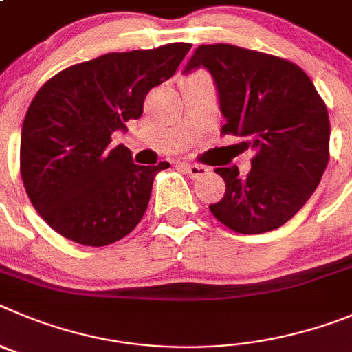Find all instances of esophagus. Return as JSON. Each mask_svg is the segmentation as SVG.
<instances>
[{
  "instance_id": "obj_1",
  "label": "esophagus",
  "mask_w": 352,
  "mask_h": 352,
  "mask_svg": "<svg viewBox=\"0 0 352 352\" xmlns=\"http://www.w3.org/2000/svg\"><path fill=\"white\" fill-rule=\"evenodd\" d=\"M180 166H182L186 172L189 173V175L192 177V179H198V177H204L205 173L208 172L207 166H204V164H196V163H180Z\"/></svg>"
}]
</instances>
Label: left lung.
Masks as SVG:
<instances>
[{
  "instance_id": "obj_1",
  "label": "left lung",
  "mask_w": 352,
  "mask_h": 352,
  "mask_svg": "<svg viewBox=\"0 0 352 352\" xmlns=\"http://www.w3.org/2000/svg\"><path fill=\"white\" fill-rule=\"evenodd\" d=\"M207 68L226 119L221 133L254 148L251 172L217 168L223 199L208 205L217 221L242 235L277 230L321 182L330 160V121L309 75L287 59L228 43L199 45L184 74Z\"/></svg>"
}]
</instances>
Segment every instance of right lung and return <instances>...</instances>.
<instances>
[{"instance_id": "1", "label": "right lung", "mask_w": 352, "mask_h": 352, "mask_svg": "<svg viewBox=\"0 0 352 352\" xmlns=\"http://www.w3.org/2000/svg\"><path fill=\"white\" fill-rule=\"evenodd\" d=\"M191 43L110 52L54 75L28 109L21 135V175L31 204L54 231L82 245L124 239L147 210L154 177L113 131L144 112V100L177 72Z\"/></svg>"}]
</instances>
